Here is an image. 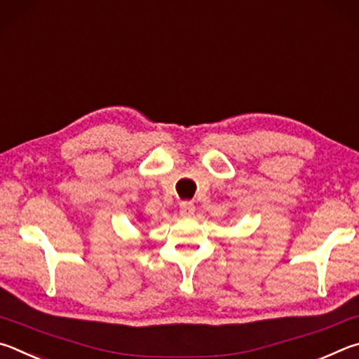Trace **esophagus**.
Here are the masks:
<instances>
[{
  "label": "esophagus",
  "mask_w": 359,
  "mask_h": 359,
  "mask_svg": "<svg viewBox=\"0 0 359 359\" xmlns=\"http://www.w3.org/2000/svg\"><path fill=\"white\" fill-rule=\"evenodd\" d=\"M196 212V206H194L192 202H181L180 205V215L184 217H191Z\"/></svg>",
  "instance_id": "34e87169"
}]
</instances>
